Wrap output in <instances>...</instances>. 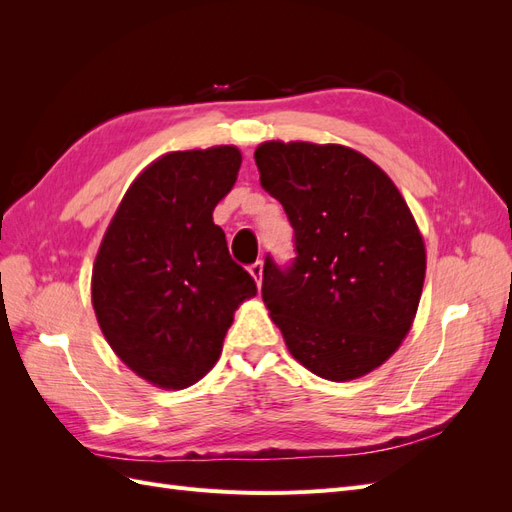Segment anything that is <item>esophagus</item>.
I'll return each mask as SVG.
<instances>
[{
	"mask_svg": "<svg viewBox=\"0 0 512 512\" xmlns=\"http://www.w3.org/2000/svg\"><path fill=\"white\" fill-rule=\"evenodd\" d=\"M250 275L256 280V284H262V260H256L254 265H250Z\"/></svg>",
	"mask_w": 512,
	"mask_h": 512,
	"instance_id": "34e87169",
	"label": "esophagus"
}]
</instances>
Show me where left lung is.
Listing matches in <instances>:
<instances>
[{"label": "left lung", "instance_id": "1", "mask_svg": "<svg viewBox=\"0 0 512 512\" xmlns=\"http://www.w3.org/2000/svg\"><path fill=\"white\" fill-rule=\"evenodd\" d=\"M260 183L294 228V256H267L262 299L290 354L346 382L380 367L412 327L425 243L395 183L342 145L262 143Z\"/></svg>", "mask_w": 512, "mask_h": 512}]
</instances>
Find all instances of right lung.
<instances>
[{
	"label": "right lung",
	"instance_id": "right-lung-1",
	"mask_svg": "<svg viewBox=\"0 0 512 512\" xmlns=\"http://www.w3.org/2000/svg\"><path fill=\"white\" fill-rule=\"evenodd\" d=\"M232 145L175 151L147 166L106 228L91 303L115 354L162 389H185L220 359L254 277L228 254L213 209L237 181Z\"/></svg>",
	"mask_w": 512,
	"mask_h": 512
}]
</instances>
